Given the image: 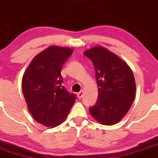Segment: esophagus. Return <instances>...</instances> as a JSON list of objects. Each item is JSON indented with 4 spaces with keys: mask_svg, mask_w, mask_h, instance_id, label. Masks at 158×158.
Returning a JSON list of instances; mask_svg holds the SVG:
<instances>
[{
    "mask_svg": "<svg viewBox=\"0 0 158 158\" xmlns=\"http://www.w3.org/2000/svg\"><path fill=\"white\" fill-rule=\"evenodd\" d=\"M83 95H84V91L83 90L80 91V92H78V93H77V96H78V98H82Z\"/></svg>",
    "mask_w": 158,
    "mask_h": 158,
    "instance_id": "esophagus-1",
    "label": "esophagus"
}]
</instances>
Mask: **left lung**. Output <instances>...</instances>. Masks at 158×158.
Listing matches in <instances>:
<instances>
[{
  "instance_id": "1",
  "label": "left lung",
  "mask_w": 158,
  "mask_h": 158,
  "mask_svg": "<svg viewBox=\"0 0 158 158\" xmlns=\"http://www.w3.org/2000/svg\"><path fill=\"white\" fill-rule=\"evenodd\" d=\"M84 55L93 63L98 87V99L89 111L99 123L114 125L123 118L135 99L133 73L125 62L102 47L88 49Z\"/></svg>"
}]
</instances>
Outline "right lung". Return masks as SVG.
I'll list each match as a JSON object with an SVG mask.
<instances>
[{
  "label": "right lung",
  "instance_id": "obj_1",
  "mask_svg": "<svg viewBox=\"0 0 158 158\" xmlns=\"http://www.w3.org/2000/svg\"><path fill=\"white\" fill-rule=\"evenodd\" d=\"M73 50L51 46L33 58L22 79V90L30 112L39 123L56 127L76 102L63 85L61 70Z\"/></svg>",
  "mask_w": 158,
  "mask_h": 158
}]
</instances>
